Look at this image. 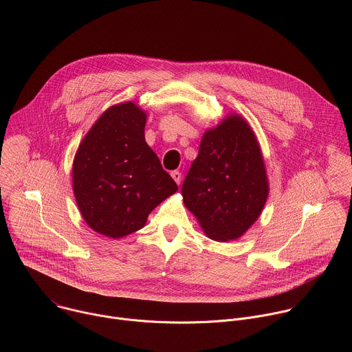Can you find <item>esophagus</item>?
Segmentation results:
<instances>
[{
    "label": "esophagus",
    "mask_w": 352,
    "mask_h": 352,
    "mask_svg": "<svg viewBox=\"0 0 352 352\" xmlns=\"http://www.w3.org/2000/svg\"><path fill=\"white\" fill-rule=\"evenodd\" d=\"M171 177H173V179L177 182V185L181 184V173H179V171H173V173H171Z\"/></svg>",
    "instance_id": "1"
}]
</instances>
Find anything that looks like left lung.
<instances>
[{"mask_svg": "<svg viewBox=\"0 0 352 352\" xmlns=\"http://www.w3.org/2000/svg\"><path fill=\"white\" fill-rule=\"evenodd\" d=\"M181 193L213 241L238 239L255 224L266 205L269 181L258 138L242 116L231 113L204 133Z\"/></svg>", "mask_w": 352, "mask_h": 352, "instance_id": "left-lung-1", "label": "left lung"}]
</instances>
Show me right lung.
<instances>
[{"label":"right lung","instance_id":"1","mask_svg":"<svg viewBox=\"0 0 352 352\" xmlns=\"http://www.w3.org/2000/svg\"><path fill=\"white\" fill-rule=\"evenodd\" d=\"M147 114L133 102L109 107L82 139L72 189L86 224L109 238L144 227L156 206L178 190L144 140Z\"/></svg>","mask_w":352,"mask_h":352}]
</instances>
